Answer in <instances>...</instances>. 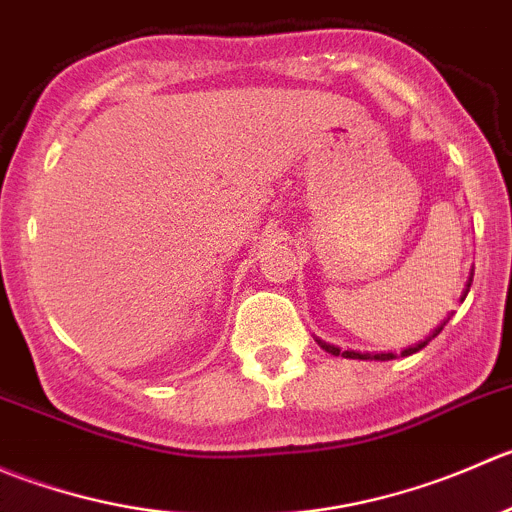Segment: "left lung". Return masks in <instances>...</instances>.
I'll return each instance as SVG.
<instances>
[{"label":"left lung","mask_w":512,"mask_h":512,"mask_svg":"<svg viewBox=\"0 0 512 512\" xmlns=\"http://www.w3.org/2000/svg\"><path fill=\"white\" fill-rule=\"evenodd\" d=\"M468 291H470V281H468V288H465V293H463V298L468 296ZM463 298H460V301H463ZM443 326H445V321L440 323L438 328H435L433 333H430V336L426 338V341H421V343H416V346H411V348H406V351H401V356H411V353H416V351H421V348H426L430 341H433L435 336H438L440 331H443ZM321 343V348L323 351H328L331 353V356H343V358H358V361H368V358H371V361H391V358H396L393 356V353H358V351H341V348H336V346H331V343H326V341H318Z\"/></svg>","instance_id":"left-lung-1"}]
</instances>
